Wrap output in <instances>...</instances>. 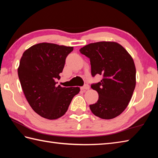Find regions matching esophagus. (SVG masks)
Here are the masks:
<instances>
[{
    "mask_svg": "<svg viewBox=\"0 0 158 158\" xmlns=\"http://www.w3.org/2000/svg\"><path fill=\"white\" fill-rule=\"evenodd\" d=\"M89 89V85L88 84H85L83 87H81V89L83 90V91H85L87 89Z\"/></svg>",
    "mask_w": 158,
    "mask_h": 158,
    "instance_id": "1",
    "label": "esophagus"
}]
</instances>
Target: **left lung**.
<instances>
[{
  "label": "left lung",
  "instance_id": "obj_1",
  "mask_svg": "<svg viewBox=\"0 0 158 158\" xmlns=\"http://www.w3.org/2000/svg\"><path fill=\"white\" fill-rule=\"evenodd\" d=\"M89 58L92 77L102 76L91 88L98 100L89 105L91 111L105 119H113L126 109L136 85V68L132 57L119 43L97 42L80 49Z\"/></svg>",
  "mask_w": 158,
  "mask_h": 158
}]
</instances>
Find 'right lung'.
<instances>
[{"label":"right lung","instance_id":"1","mask_svg":"<svg viewBox=\"0 0 158 158\" xmlns=\"http://www.w3.org/2000/svg\"><path fill=\"white\" fill-rule=\"evenodd\" d=\"M73 47L42 43L23 52L18 70L26 98L35 111L44 118L56 119L64 115L78 87L64 88L56 79L63 70Z\"/></svg>","mask_w":158,"mask_h":158}]
</instances>
